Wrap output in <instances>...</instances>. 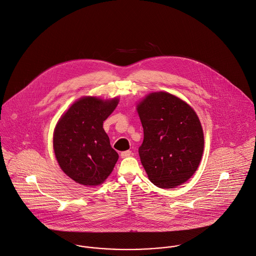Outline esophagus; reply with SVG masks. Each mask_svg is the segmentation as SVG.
Here are the masks:
<instances>
[{
  "mask_svg": "<svg viewBox=\"0 0 256 256\" xmlns=\"http://www.w3.org/2000/svg\"><path fill=\"white\" fill-rule=\"evenodd\" d=\"M132 155V152L131 151H124L120 154L121 158H127V157H130Z\"/></svg>",
  "mask_w": 256,
  "mask_h": 256,
  "instance_id": "1",
  "label": "esophagus"
}]
</instances>
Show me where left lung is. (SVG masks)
<instances>
[{"label":"left lung","instance_id":"1","mask_svg":"<svg viewBox=\"0 0 256 256\" xmlns=\"http://www.w3.org/2000/svg\"><path fill=\"white\" fill-rule=\"evenodd\" d=\"M144 140L141 163L158 188H174L196 172L204 138L198 114L186 101L166 91L147 94L136 105Z\"/></svg>","mask_w":256,"mask_h":256}]
</instances>
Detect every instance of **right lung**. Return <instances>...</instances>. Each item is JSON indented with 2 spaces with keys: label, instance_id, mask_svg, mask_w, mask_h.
Returning <instances> with one entry per match:
<instances>
[{
  "label": "right lung",
  "instance_id": "1",
  "mask_svg": "<svg viewBox=\"0 0 256 256\" xmlns=\"http://www.w3.org/2000/svg\"><path fill=\"white\" fill-rule=\"evenodd\" d=\"M119 97L82 96L58 119L52 138L62 172L76 182L96 186L105 182L119 158L112 149L103 121L115 110Z\"/></svg>",
  "mask_w": 256,
  "mask_h": 256
}]
</instances>
